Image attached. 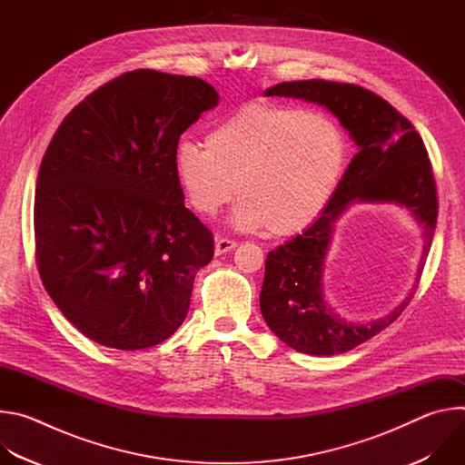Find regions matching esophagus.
<instances>
[{
	"instance_id": "esophagus-1",
	"label": "esophagus",
	"mask_w": 465,
	"mask_h": 465,
	"mask_svg": "<svg viewBox=\"0 0 465 465\" xmlns=\"http://www.w3.org/2000/svg\"><path fill=\"white\" fill-rule=\"evenodd\" d=\"M235 246H237V241L228 239V237H219V239L215 241V255H223V253L233 250Z\"/></svg>"
}]
</instances>
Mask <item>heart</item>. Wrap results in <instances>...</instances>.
<instances>
[{"label":"heart","mask_w":465,"mask_h":465,"mask_svg":"<svg viewBox=\"0 0 465 465\" xmlns=\"http://www.w3.org/2000/svg\"><path fill=\"white\" fill-rule=\"evenodd\" d=\"M204 151L178 143L173 173L189 206L215 217L235 194L237 230L272 235L307 230L329 206L346 163L341 126L323 114L287 104H248L204 136Z\"/></svg>","instance_id":"obj_1"}]
</instances>
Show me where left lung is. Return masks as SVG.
Instances as JSON below:
<instances>
[{"label":"left lung","mask_w":465,"mask_h":465,"mask_svg":"<svg viewBox=\"0 0 465 465\" xmlns=\"http://www.w3.org/2000/svg\"><path fill=\"white\" fill-rule=\"evenodd\" d=\"M267 97H294L325 106L350 132L357 154L348 165L325 212L302 235L269 252L259 294L261 314L289 348L307 355L346 353L370 341L411 303L416 285L388 314L350 322L323 294V264L337 221L351 204H397L407 208L423 230V264L436 230L438 198L432 167L412 123L382 97L357 84L322 79L280 83Z\"/></svg>","instance_id":"8db88e82"}]
</instances>
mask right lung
Here are the masks:
<instances>
[{
  "instance_id": "obj_1",
  "label": "right lung",
  "mask_w": 465,
  "mask_h": 465,
  "mask_svg": "<svg viewBox=\"0 0 465 465\" xmlns=\"http://www.w3.org/2000/svg\"><path fill=\"white\" fill-rule=\"evenodd\" d=\"M217 104L203 79L136 70L56 128L36 178V262L56 307L90 341L151 348L187 316L213 235L183 206L173 151Z\"/></svg>"
}]
</instances>
